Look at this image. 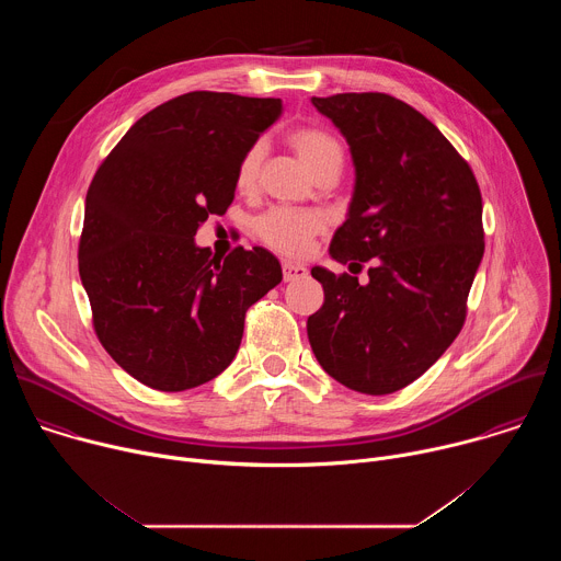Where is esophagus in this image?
I'll list each match as a JSON object with an SVG mask.
<instances>
[{
    "mask_svg": "<svg viewBox=\"0 0 561 561\" xmlns=\"http://www.w3.org/2000/svg\"><path fill=\"white\" fill-rule=\"evenodd\" d=\"M282 271H284V282H297V279H301V277L308 275L306 266H301V264H297V262H284V264H282Z\"/></svg>",
    "mask_w": 561,
    "mask_h": 561,
    "instance_id": "obj_1",
    "label": "esophagus"
}]
</instances>
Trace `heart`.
I'll return each mask as SVG.
<instances>
[{"mask_svg":"<svg viewBox=\"0 0 561 561\" xmlns=\"http://www.w3.org/2000/svg\"><path fill=\"white\" fill-rule=\"evenodd\" d=\"M288 144L297 150L301 162L312 175L327 169L342 171L344 167V146L342 141L314 126L295 128L288 133ZM266 152L264 141H253L244 154L239 157L234 171V184L239 191H253L260 178V167ZM324 230V217L312 210H293V208H273L257 219V234L262 242L284 255H304L312 242V237Z\"/></svg>","mask_w":561,"mask_h":561,"instance_id":"heart-1","label":"heart"}]
</instances>
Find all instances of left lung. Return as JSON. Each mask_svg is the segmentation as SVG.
<instances>
[{
	"instance_id": "left-lung-1",
	"label": "left lung",
	"mask_w": 561,
	"mask_h": 561,
	"mask_svg": "<svg viewBox=\"0 0 561 561\" xmlns=\"http://www.w3.org/2000/svg\"><path fill=\"white\" fill-rule=\"evenodd\" d=\"M351 146L355 191L331 257L368 284L314 266L324 304L308 317L322 368L351 390L388 394L424 375L459 335L484 257L482 193L466 159L386 93L312 98Z\"/></svg>"
}]
</instances>
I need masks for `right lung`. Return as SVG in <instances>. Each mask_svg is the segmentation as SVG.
I'll use <instances>...</instances> for the list:
<instances>
[{"label":"right lung","instance_id":"add662e5","mask_svg":"<svg viewBox=\"0 0 561 561\" xmlns=\"http://www.w3.org/2000/svg\"><path fill=\"white\" fill-rule=\"evenodd\" d=\"M282 100L195 91L137 119L98 169L79 239V277L106 353L137 381L178 392L230 366L247 310L282 282L255 247L217 257L195 244L234 197L239 157Z\"/></svg>","mask_w":561,"mask_h":561}]
</instances>
